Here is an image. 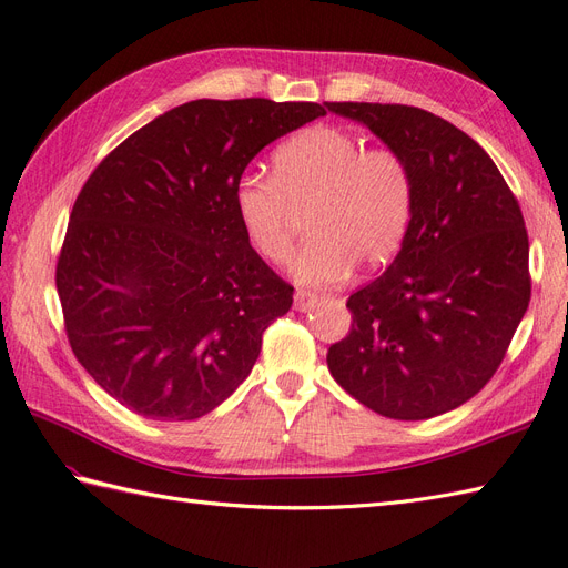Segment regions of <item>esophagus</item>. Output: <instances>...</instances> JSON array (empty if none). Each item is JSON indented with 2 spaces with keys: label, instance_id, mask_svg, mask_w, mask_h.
I'll list each match as a JSON object with an SVG mask.
<instances>
[{
  "label": "esophagus",
  "instance_id": "esophagus-1",
  "mask_svg": "<svg viewBox=\"0 0 568 568\" xmlns=\"http://www.w3.org/2000/svg\"><path fill=\"white\" fill-rule=\"evenodd\" d=\"M315 301H317V294H313V291H305V288H298L294 296L296 311H307V307H311Z\"/></svg>",
  "mask_w": 568,
  "mask_h": 568
}]
</instances>
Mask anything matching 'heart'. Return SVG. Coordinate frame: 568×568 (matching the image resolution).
Listing matches in <instances>:
<instances>
[{
  "label": "heart",
  "mask_w": 568,
  "mask_h": 568,
  "mask_svg": "<svg viewBox=\"0 0 568 568\" xmlns=\"http://www.w3.org/2000/svg\"><path fill=\"white\" fill-rule=\"evenodd\" d=\"M415 209V178L400 151L365 146L338 125H313L286 140L272 175L248 173L234 186V211L248 244L270 263L288 261L298 215L311 242L291 272L303 284H329L398 253Z\"/></svg>",
  "instance_id": "obj_1"
}]
</instances>
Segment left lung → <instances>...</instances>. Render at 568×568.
Here are the masks:
<instances>
[{"label": "left lung", "instance_id": "1", "mask_svg": "<svg viewBox=\"0 0 568 568\" xmlns=\"http://www.w3.org/2000/svg\"><path fill=\"white\" fill-rule=\"evenodd\" d=\"M400 151L415 209L400 253L346 307L326 353L336 384L390 419H432L467 403L503 365L530 301L528 232L517 196L467 132L403 104L329 101Z\"/></svg>", "mask_w": 568, "mask_h": 568}]
</instances>
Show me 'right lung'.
Here are the masks:
<instances>
[{
  "instance_id": "1",
  "label": "right lung",
  "mask_w": 568,
  "mask_h": 568,
  "mask_svg": "<svg viewBox=\"0 0 568 568\" xmlns=\"http://www.w3.org/2000/svg\"><path fill=\"white\" fill-rule=\"evenodd\" d=\"M324 113L313 101L196 99L94 168L57 291L78 363L120 405L199 419L251 374L294 286L248 244L234 186L257 151Z\"/></svg>"
}]
</instances>
